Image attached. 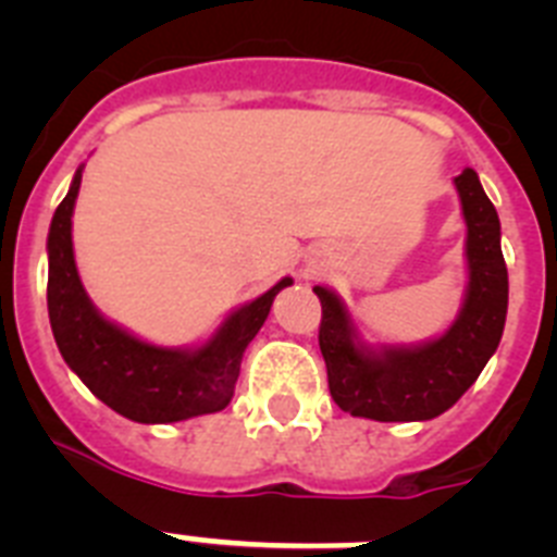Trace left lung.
I'll return each mask as SVG.
<instances>
[{
	"mask_svg": "<svg viewBox=\"0 0 557 557\" xmlns=\"http://www.w3.org/2000/svg\"><path fill=\"white\" fill-rule=\"evenodd\" d=\"M466 218L469 287L460 314L441 337L421 346H368L346 304L326 287L321 298V354L329 391L343 412L371 421H430L469 391L494 357L508 314V268L499 245V214L474 170L455 178Z\"/></svg>",
	"mask_w": 557,
	"mask_h": 557,
	"instance_id": "8db88e82",
	"label": "left lung"
}]
</instances>
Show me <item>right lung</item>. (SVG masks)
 I'll return each instance as SVG.
<instances>
[{
  "instance_id": "right-lung-1",
  "label": "right lung",
  "mask_w": 557,
  "mask_h": 557,
  "mask_svg": "<svg viewBox=\"0 0 557 557\" xmlns=\"http://www.w3.org/2000/svg\"><path fill=\"white\" fill-rule=\"evenodd\" d=\"M81 178L83 166H77L47 236V309L61 357L100 401L139 424H172L225 410L234 398L245 348L268 321L275 295L293 278H282L256 301L231 312L198 348H161L133 337L97 312L77 275L72 214Z\"/></svg>"
}]
</instances>
